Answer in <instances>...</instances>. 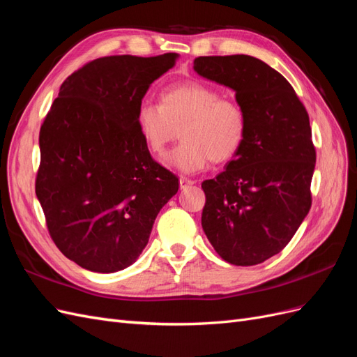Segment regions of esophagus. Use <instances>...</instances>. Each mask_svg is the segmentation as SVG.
<instances>
[{"label": "esophagus", "instance_id": "1", "mask_svg": "<svg viewBox=\"0 0 357 357\" xmlns=\"http://www.w3.org/2000/svg\"><path fill=\"white\" fill-rule=\"evenodd\" d=\"M193 183H195V181H193V180H189V178L181 177V178H180V188H181V189H186V188L192 186Z\"/></svg>", "mask_w": 357, "mask_h": 357}]
</instances>
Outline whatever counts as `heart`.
I'll list each match as a JSON object with an SVG mask.
<instances>
[{
  "mask_svg": "<svg viewBox=\"0 0 357 357\" xmlns=\"http://www.w3.org/2000/svg\"><path fill=\"white\" fill-rule=\"evenodd\" d=\"M137 126L147 149L164 155L181 132L183 143L164 158V164L183 174L231 160L244 144L247 114L243 107L208 84L188 82L160 93V105L144 102L137 113Z\"/></svg>",
  "mask_w": 357,
  "mask_h": 357,
  "instance_id": "1",
  "label": "heart"
}]
</instances>
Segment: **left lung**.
I'll use <instances>...</instances> for the list:
<instances>
[{
    "instance_id": "1",
    "label": "left lung",
    "mask_w": 357,
    "mask_h": 357,
    "mask_svg": "<svg viewBox=\"0 0 357 357\" xmlns=\"http://www.w3.org/2000/svg\"><path fill=\"white\" fill-rule=\"evenodd\" d=\"M193 70L235 91L247 114L240 152L202 181V229L223 261L262 264L283 250L311 207L316 149L308 113L283 75L257 58L199 56Z\"/></svg>"
}]
</instances>
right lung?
Returning a JSON list of instances; mask_svg holds the SVG:
<instances>
[{
	"instance_id": "obj_1",
	"label": "right lung",
	"mask_w": 357,
	"mask_h": 357,
	"mask_svg": "<svg viewBox=\"0 0 357 357\" xmlns=\"http://www.w3.org/2000/svg\"><path fill=\"white\" fill-rule=\"evenodd\" d=\"M177 53L98 58L68 75L40 129L36 193L53 243L93 273L132 265L178 178L150 156L137 113Z\"/></svg>"
}]
</instances>
